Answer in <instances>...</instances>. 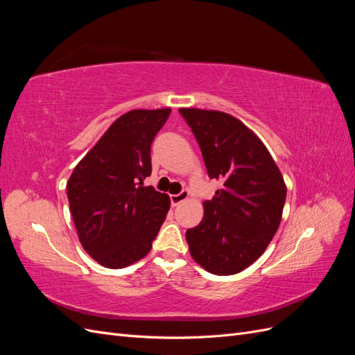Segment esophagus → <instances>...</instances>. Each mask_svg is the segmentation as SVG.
I'll return each instance as SVG.
<instances>
[{"mask_svg": "<svg viewBox=\"0 0 355 355\" xmlns=\"http://www.w3.org/2000/svg\"><path fill=\"white\" fill-rule=\"evenodd\" d=\"M189 197V192L187 191V189H184V191H180L179 194H173V196H170V201H171V206H178V204H180L182 201H185L187 198Z\"/></svg>", "mask_w": 355, "mask_h": 355, "instance_id": "34e87169", "label": "esophagus"}]
</instances>
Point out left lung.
Returning <instances> with one entry per match:
<instances>
[{
	"label": "left lung",
	"mask_w": 355,
	"mask_h": 355,
	"mask_svg": "<svg viewBox=\"0 0 355 355\" xmlns=\"http://www.w3.org/2000/svg\"><path fill=\"white\" fill-rule=\"evenodd\" d=\"M210 179L223 187L187 231L191 256L214 275H232L259 257L282 222L287 189L263 144L240 120L219 111L182 108Z\"/></svg>",
	"instance_id": "1"
}]
</instances>
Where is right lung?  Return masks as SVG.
<instances>
[{"mask_svg": "<svg viewBox=\"0 0 355 355\" xmlns=\"http://www.w3.org/2000/svg\"><path fill=\"white\" fill-rule=\"evenodd\" d=\"M170 110L121 115L73 168L67 185L78 239L96 262L124 268L151 250L170 209L153 187L151 145Z\"/></svg>", "mask_w": 355, "mask_h": 355, "instance_id": "obj_1", "label": "right lung"}]
</instances>
